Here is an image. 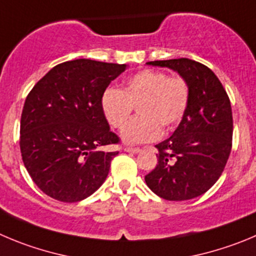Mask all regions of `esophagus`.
Instances as JSON below:
<instances>
[{
  "mask_svg": "<svg viewBox=\"0 0 256 256\" xmlns=\"http://www.w3.org/2000/svg\"><path fill=\"white\" fill-rule=\"evenodd\" d=\"M124 152H132V154H136V152H140V148L125 146V148H124Z\"/></svg>",
  "mask_w": 256,
  "mask_h": 256,
  "instance_id": "esophagus-1",
  "label": "esophagus"
}]
</instances>
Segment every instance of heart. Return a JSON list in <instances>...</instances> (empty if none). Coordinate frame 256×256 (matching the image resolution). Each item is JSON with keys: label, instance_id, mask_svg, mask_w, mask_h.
I'll list each match as a JSON object with an SVG mask.
<instances>
[{"label": "heart", "instance_id": "obj_1", "mask_svg": "<svg viewBox=\"0 0 256 256\" xmlns=\"http://www.w3.org/2000/svg\"><path fill=\"white\" fill-rule=\"evenodd\" d=\"M190 98L187 80L168 77L152 69L138 72L128 77L122 90L107 87L101 94V110L111 126L120 128L138 104L140 114L122 128L124 142H146L159 138L163 130L176 128L184 117Z\"/></svg>", "mask_w": 256, "mask_h": 256}]
</instances>
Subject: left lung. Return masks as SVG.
Masks as SVG:
<instances>
[{"mask_svg": "<svg viewBox=\"0 0 256 256\" xmlns=\"http://www.w3.org/2000/svg\"><path fill=\"white\" fill-rule=\"evenodd\" d=\"M146 64L176 72L190 84V98L173 135L155 145L158 164L145 182L164 200H192L217 182L230 156V100L216 74L198 62L180 58Z\"/></svg>", "mask_w": 256, "mask_h": 256, "instance_id": "8db88e82", "label": "left lung"}]
</instances>
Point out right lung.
I'll return each instance as SVG.
<instances>
[{
  "label": "right lung",
  "mask_w": 256,
  "mask_h": 256,
  "mask_svg": "<svg viewBox=\"0 0 256 256\" xmlns=\"http://www.w3.org/2000/svg\"><path fill=\"white\" fill-rule=\"evenodd\" d=\"M126 64L76 59L50 69L24 104L20 149L35 184L60 202L90 197L106 180L117 144L101 110V94Z\"/></svg>",
  "instance_id": "right-lung-1"
}]
</instances>
